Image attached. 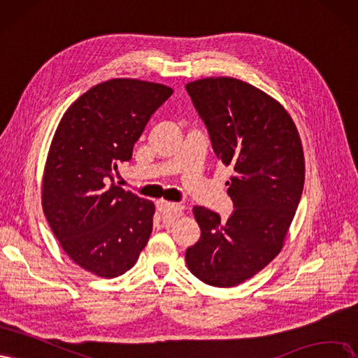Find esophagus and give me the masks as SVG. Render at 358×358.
I'll use <instances>...</instances> for the list:
<instances>
[{
	"instance_id": "34e87169",
	"label": "esophagus",
	"mask_w": 358,
	"mask_h": 358,
	"mask_svg": "<svg viewBox=\"0 0 358 358\" xmlns=\"http://www.w3.org/2000/svg\"><path fill=\"white\" fill-rule=\"evenodd\" d=\"M157 210L162 213V215L169 217V218H177L181 215L184 206L180 203H174V202H166V201H157Z\"/></svg>"
}]
</instances>
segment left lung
<instances>
[{"instance_id": "1", "label": "left lung", "mask_w": 358, "mask_h": 358, "mask_svg": "<svg viewBox=\"0 0 358 358\" xmlns=\"http://www.w3.org/2000/svg\"><path fill=\"white\" fill-rule=\"evenodd\" d=\"M186 89L214 153L235 172L226 182L235 206L227 220L193 208L201 238L187 248L186 262L205 284L234 287L282 248L305 182L301 136L278 101L242 80L201 78Z\"/></svg>"}]
</instances>
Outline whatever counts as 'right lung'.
Returning a JSON list of instances; mask_svg holds the SVG:
<instances>
[{
    "instance_id": "right-lung-1",
    "label": "right lung",
    "mask_w": 358,
    "mask_h": 358,
    "mask_svg": "<svg viewBox=\"0 0 358 358\" xmlns=\"http://www.w3.org/2000/svg\"><path fill=\"white\" fill-rule=\"evenodd\" d=\"M171 87L113 78L89 89L65 111L43 176V210L74 263L116 278L136 263L153 230L155 203L110 184Z\"/></svg>"
}]
</instances>
